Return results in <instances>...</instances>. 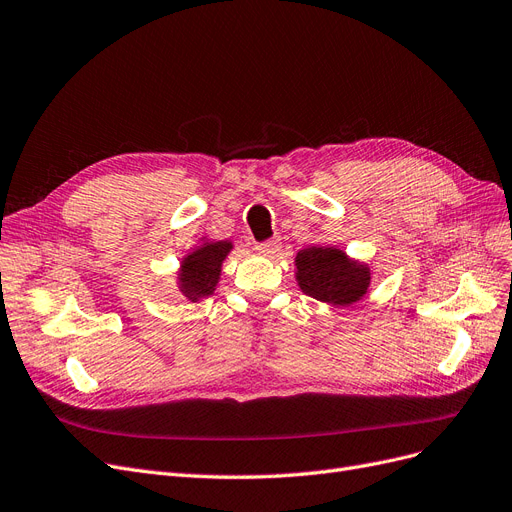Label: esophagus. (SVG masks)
Masks as SVG:
<instances>
[{"mask_svg": "<svg viewBox=\"0 0 512 512\" xmlns=\"http://www.w3.org/2000/svg\"><path fill=\"white\" fill-rule=\"evenodd\" d=\"M257 253L259 255H266V257H278L280 255V238H270L266 242H259L257 246Z\"/></svg>", "mask_w": 512, "mask_h": 512, "instance_id": "obj_1", "label": "esophagus"}]
</instances>
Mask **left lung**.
Returning a JSON list of instances; mask_svg holds the SVG:
<instances>
[{
    "instance_id": "8db88e82",
    "label": "left lung",
    "mask_w": 512,
    "mask_h": 512,
    "mask_svg": "<svg viewBox=\"0 0 512 512\" xmlns=\"http://www.w3.org/2000/svg\"><path fill=\"white\" fill-rule=\"evenodd\" d=\"M295 276L306 295L333 306H350L363 299L371 282V270L352 261L333 246H310L295 257Z\"/></svg>"
}]
</instances>
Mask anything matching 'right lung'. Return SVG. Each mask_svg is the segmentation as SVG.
<instances>
[{
  "label": "right lung",
  "instance_id": "right-lung-1",
  "mask_svg": "<svg viewBox=\"0 0 512 512\" xmlns=\"http://www.w3.org/2000/svg\"><path fill=\"white\" fill-rule=\"evenodd\" d=\"M232 251V242H204L181 261L179 291L192 301L215 293L221 274V263Z\"/></svg>",
  "mask_w": 512,
  "mask_h": 512
}]
</instances>
